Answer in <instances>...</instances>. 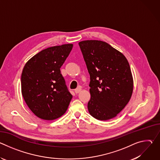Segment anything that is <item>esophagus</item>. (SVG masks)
I'll return each instance as SVG.
<instances>
[{
  "label": "esophagus",
  "instance_id": "1",
  "mask_svg": "<svg viewBox=\"0 0 160 160\" xmlns=\"http://www.w3.org/2000/svg\"><path fill=\"white\" fill-rule=\"evenodd\" d=\"M81 90H82V88H81V87H78V88H77L75 90V93H79L80 91H81Z\"/></svg>",
  "mask_w": 160,
  "mask_h": 160
}]
</instances>
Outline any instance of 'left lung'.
<instances>
[{
	"mask_svg": "<svg viewBox=\"0 0 160 160\" xmlns=\"http://www.w3.org/2000/svg\"><path fill=\"white\" fill-rule=\"evenodd\" d=\"M78 44L90 75L89 113L99 120L115 117L127 104L133 92L127 59L105 42L84 40Z\"/></svg>",
	"mask_w": 160,
	"mask_h": 160,
	"instance_id": "8db88e82",
	"label": "left lung"
}]
</instances>
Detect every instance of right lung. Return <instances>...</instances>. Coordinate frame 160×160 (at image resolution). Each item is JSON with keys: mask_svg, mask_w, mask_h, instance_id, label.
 Listing matches in <instances>:
<instances>
[{"mask_svg": "<svg viewBox=\"0 0 160 160\" xmlns=\"http://www.w3.org/2000/svg\"><path fill=\"white\" fill-rule=\"evenodd\" d=\"M73 45L64 44L43 49L32 57L22 70V97L31 111L41 119L59 118L72 99L60 68Z\"/></svg>", "mask_w": 160, "mask_h": 160, "instance_id": "1", "label": "right lung"}]
</instances>
